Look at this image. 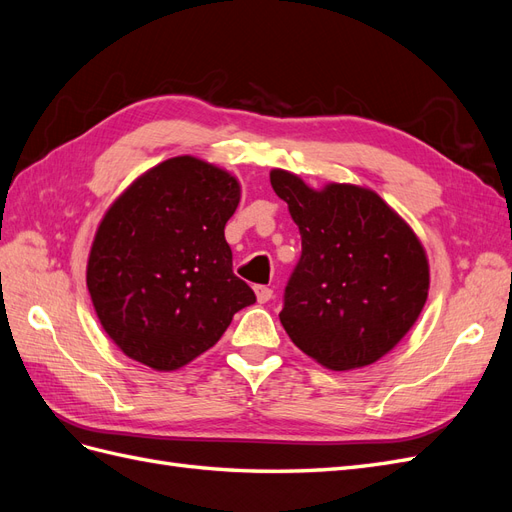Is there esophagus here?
<instances>
[{
  "label": "esophagus",
  "instance_id": "obj_1",
  "mask_svg": "<svg viewBox=\"0 0 512 512\" xmlns=\"http://www.w3.org/2000/svg\"><path fill=\"white\" fill-rule=\"evenodd\" d=\"M254 292H256L258 303H267L273 297V290L269 286H254Z\"/></svg>",
  "mask_w": 512,
  "mask_h": 512
}]
</instances>
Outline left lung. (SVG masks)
Segmentation results:
<instances>
[{
    "label": "left lung",
    "mask_w": 512,
    "mask_h": 512,
    "mask_svg": "<svg viewBox=\"0 0 512 512\" xmlns=\"http://www.w3.org/2000/svg\"><path fill=\"white\" fill-rule=\"evenodd\" d=\"M271 185L301 232V258L280 320L292 344L333 371L389 354L421 316L429 292L423 243L374 192L352 183L314 190L273 168Z\"/></svg>",
    "instance_id": "left-lung-1"
}]
</instances>
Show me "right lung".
I'll return each instance as SVG.
<instances>
[{
	"mask_svg": "<svg viewBox=\"0 0 512 512\" xmlns=\"http://www.w3.org/2000/svg\"><path fill=\"white\" fill-rule=\"evenodd\" d=\"M239 200L228 170L177 156L134 179L106 209L87 288L102 329L132 361L156 371L188 365L256 301L232 273L224 237Z\"/></svg>",
	"mask_w": 512,
	"mask_h": 512,
	"instance_id": "add662e5",
	"label": "right lung"
}]
</instances>
